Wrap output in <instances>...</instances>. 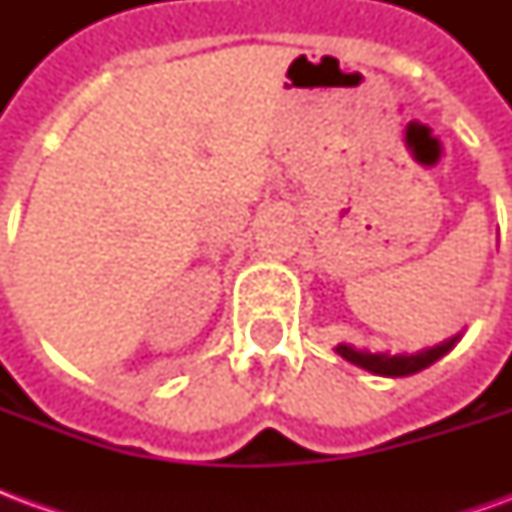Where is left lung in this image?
<instances>
[{
	"mask_svg": "<svg viewBox=\"0 0 512 512\" xmlns=\"http://www.w3.org/2000/svg\"><path fill=\"white\" fill-rule=\"evenodd\" d=\"M452 345H455V337H452L450 343H441L436 348H430V351H419V354H400V356H389V354H367V351H354L351 345H337V354L348 359V362H354V365L365 367L370 373H376V376H411V373H419L422 367L433 365L436 359L450 351Z\"/></svg>",
	"mask_w": 512,
	"mask_h": 512,
	"instance_id": "left-lung-1",
	"label": "left lung"
}]
</instances>
